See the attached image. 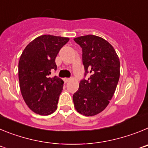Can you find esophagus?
<instances>
[{"label": "esophagus", "instance_id": "esophagus-1", "mask_svg": "<svg viewBox=\"0 0 148 148\" xmlns=\"http://www.w3.org/2000/svg\"><path fill=\"white\" fill-rule=\"evenodd\" d=\"M69 81H70V78H64V82L65 83L68 82Z\"/></svg>", "mask_w": 148, "mask_h": 148}]
</instances>
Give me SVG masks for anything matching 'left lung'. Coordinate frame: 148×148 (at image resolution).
Masks as SVG:
<instances>
[{
	"mask_svg": "<svg viewBox=\"0 0 148 148\" xmlns=\"http://www.w3.org/2000/svg\"><path fill=\"white\" fill-rule=\"evenodd\" d=\"M82 48L84 76L73 95L78 113L86 116L104 110L113 96L120 76V61L113 46L102 38L87 35L74 38Z\"/></svg>",
	"mask_w": 148,
	"mask_h": 148,
	"instance_id": "1",
	"label": "left lung"
}]
</instances>
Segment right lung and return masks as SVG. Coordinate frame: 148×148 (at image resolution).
I'll return each mask as SVG.
<instances>
[{
  "instance_id": "obj_1",
  "label": "right lung",
  "mask_w": 148,
  "mask_h": 148,
  "mask_svg": "<svg viewBox=\"0 0 148 148\" xmlns=\"http://www.w3.org/2000/svg\"><path fill=\"white\" fill-rule=\"evenodd\" d=\"M68 38L40 35L23 49L18 63V78L23 99L30 110L42 116L50 115L57 109L64 81L50 78L56 70V58Z\"/></svg>"
}]
</instances>
